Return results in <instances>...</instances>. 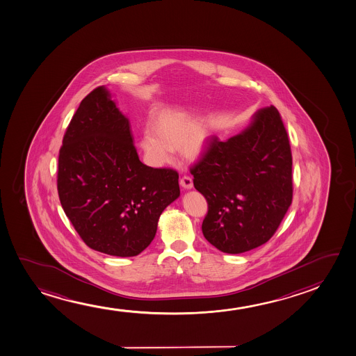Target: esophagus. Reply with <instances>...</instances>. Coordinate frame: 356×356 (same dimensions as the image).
<instances>
[{
    "instance_id": "esophagus-1",
    "label": "esophagus",
    "mask_w": 356,
    "mask_h": 356,
    "mask_svg": "<svg viewBox=\"0 0 356 356\" xmlns=\"http://www.w3.org/2000/svg\"><path fill=\"white\" fill-rule=\"evenodd\" d=\"M181 186H183L184 189H191V188H193V179H191L189 175L181 177Z\"/></svg>"
}]
</instances>
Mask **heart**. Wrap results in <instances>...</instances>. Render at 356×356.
<instances>
[{
	"mask_svg": "<svg viewBox=\"0 0 356 356\" xmlns=\"http://www.w3.org/2000/svg\"><path fill=\"white\" fill-rule=\"evenodd\" d=\"M209 134L193 117L178 111H161L151 117L149 131L141 136L139 146L146 163L155 168L170 165L173 151L189 160L199 159L207 145Z\"/></svg>",
	"mask_w": 356,
	"mask_h": 356,
	"instance_id": "1",
	"label": "heart"
}]
</instances>
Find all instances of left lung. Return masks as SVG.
<instances>
[{
    "instance_id": "8db88e82",
    "label": "left lung",
    "mask_w": 356,
    "mask_h": 356,
    "mask_svg": "<svg viewBox=\"0 0 356 356\" xmlns=\"http://www.w3.org/2000/svg\"><path fill=\"white\" fill-rule=\"evenodd\" d=\"M291 150L275 106L257 111L241 134L212 136L191 168L209 211L206 241L227 254L265 244L281 225L293 199Z\"/></svg>"
}]
</instances>
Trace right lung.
<instances>
[{
	"label": "right lung",
	"instance_id": "right-lung-1",
	"mask_svg": "<svg viewBox=\"0 0 356 356\" xmlns=\"http://www.w3.org/2000/svg\"><path fill=\"white\" fill-rule=\"evenodd\" d=\"M178 178L177 170L139 160L131 123L105 86L83 99L60 146L57 191L86 245L107 255H139L181 194Z\"/></svg>",
	"mask_w": 356,
	"mask_h": 356
}]
</instances>
